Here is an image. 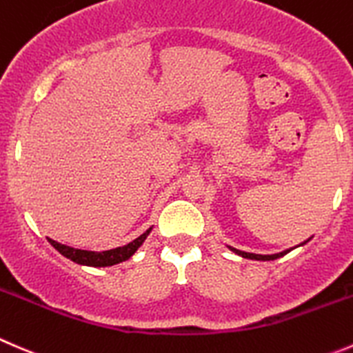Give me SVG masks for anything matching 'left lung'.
<instances>
[{
    "mask_svg": "<svg viewBox=\"0 0 353 353\" xmlns=\"http://www.w3.org/2000/svg\"><path fill=\"white\" fill-rule=\"evenodd\" d=\"M231 248V246H229ZM232 252L238 253V255L245 256V259H252V260H274V259H279V256H283L285 253H288L290 250H286V252H281V253H274V255H256V253H248V252H241V250H236V248H231Z\"/></svg>",
    "mask_w": 353,
    "mask_h": 353,
    "instance_id": "8db88e82",
    "label": "left lung"
}]
</instances>
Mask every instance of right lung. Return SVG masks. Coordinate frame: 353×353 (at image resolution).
Masks as SVG:
<instances>
[{
    "label": "right lung",
    "mask_w": 353,
    "mask_h": 353,
    "mask_svg": "<svg viewBox=\"0 0 353 353\" xmlns=\"http://www.w3.org/2000/svg\"><path fill=\"white\" fill-rule=\"evenodd\" d=\"M152 228L148 231L143 232L139 238H136L134 241L128 243L124 246H119V248L107 250V252H88V250H77L70 248L67 245H60V243L53 241V239H48L58 252L61 253L67 259L74 260L75 263H82V265H93V268H107V265H114V263L124 262V260L131 259L134 255L136 250L143 245V241L146 239V236L150 234Z\"/></svg>",
    "instance_id": "1"
}]
</instances>
